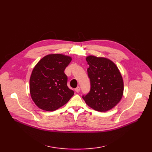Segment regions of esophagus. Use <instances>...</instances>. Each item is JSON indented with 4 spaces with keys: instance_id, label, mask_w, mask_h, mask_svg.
<instances>
[{
    "instance_id": "1",
    "label": "esophagus",
    "mask_w": 152,
    "mask_h": 152,
    "mask_svg": "<svg viewBox=\"0 0 152 152\" xmlns=\"http://www.w3.org/2000/svg\"><path fill=\"white\" fill-rule=\"evenodd\" d=\"M75 91H76L77 93L79 92V91H80V87H76V88L75 89Z\"/></svg>"
}]
</instances>
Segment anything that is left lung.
Returning a JSON list of instances; mask_svg holds the SVG:
<instances>
[{
    "label": "left lung",
    "instance_id": "1",
    "mask_svg": "<svg viewBox=\"0 0 152 152\" xmlns=\"http://www.w3.org/2000/svg\"><path fill=\"white\" fill-rule=\"evenodd\" d=\"M89 67V92L83 95L86 104L98 111H107L121 100L124 91L123 77L118 67L110 60L90 55L86 58Z\"/></svg>",
    "mask_w": 152,
    "mask_h": 152
}]
</instances>
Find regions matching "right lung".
Here are the masks:
<instances>
[{"label": "right lung", "instance_id": "add662e5", "mask_svg": "<svg viewBox=\"0 0 152 152\" xmlns=\"http://www.w3.org/2000/svg\"><path fill=\"white\" fill-rule=\"evenodd\" d=\"M72 58L62 54H49L40 60L30 77L29 91L35 104L43 110L52 111L61 107L74 95L67 86L64 73Z\"/></svg>", "mask_w": 152, "mask_h": 152}]
</instances>
